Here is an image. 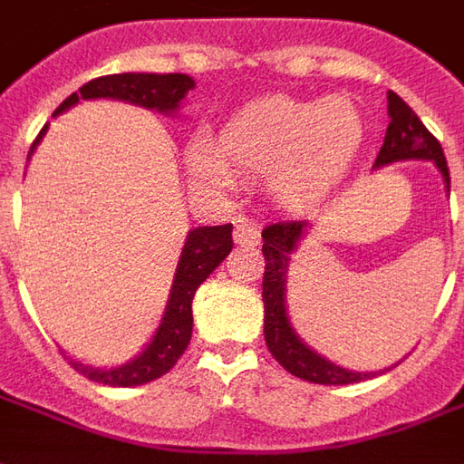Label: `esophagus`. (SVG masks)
<instances>
[{"instance_id":"esophagus-1","label":"esophagus","mask_w":464,"mask_h":464,"mask_svg":"<svg viewBox=\"0 0 464 464\" xmlns=\"http://www.w3.org/2000/svg\"><path fill=\"white\" fill-rule=\"evenodd\" d=\"M233 241L238 243V246H256V243L261 241V231L253 223L238 221L236 228H233Z\"/></svg>"}]
</instances>
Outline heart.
<instances>
[{"label": "heart", "instance_id": "b5f03b06", "mask_svg": "<svg viewBox=\"0 0 464 464\" xmlns=\"http://www.w3.org/2000/svg\"><path fill=\"white\" fill-rule=\"evenodd\" d=\"M365 133L360 109L345 96L325 102L263 99L226 123L218 146L193 141L186 166L193 181L228 186L233 169L266 173L281 203L301 206L328 191L355 159Z\"/></svg>", "mask_w": 464, "mask_h": 464}]
</instances>
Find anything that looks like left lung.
I'll use <instances>...</instances> for the list:
<instances>
[{
    "instance_id": "obj_1",
    "label": "left lung",
    "mask_w": 464,
    "mask_h": 464,
    "mask_svg": "<svg viewBox=\"0 0 464 464\" xmlns=\"http://www.w3.org/2000/svg\"><path fill=\"white\" fill-rule=\"evenodd\" d=\"M388 131L385 141L380 146L375 169L408 159H422L432 161L442 173L445 188L450 191V171L442 146L425 129L418 114L410 109L395 92H388ZM308 221H278L263 228V258H266V273H263V335L271 355L291 375L318 385H350L360 380L372 378L375 372H355V370L341 368L331 360L318 355L301 341V335L293 331L291 318L285 311V283H288V263L298 248L301 238L308 233ZM390 370V368H388Z\"/></svg>"
}]
</instances>
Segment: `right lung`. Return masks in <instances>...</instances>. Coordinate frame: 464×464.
<instances>
[{
	"instance_id": "obj_1",
	"label": "right lung",
	"mask_w": 464,
	"mask_h": 464,
	"mask_svg": "<svg viewBox=\"0 0 464 464\" xmlns=\"http://www.w3.org/2000/svg\"><path fill=\"white\" fill-rule=\"evenodd\" d=\"M196 82L188 74H109L92 79L84 84L76 94L62 102L56 109V114H62L66 109H72L79 102L86 99H119V102H129V104L146 106V109H156L159 114H176L181 106L183 96L191 92ZM49 126H44L39 136L32 143L34 153L36 143L42 141ZM233 226H198L186 236L183 243L181 258L176 266V276H173L171 295L163 311L161 325L153 333L151 343L119 368H92L79 360H72V368L79 370L94 382L102 385H111V388H133V385H143L151 380L161 378L169 370L179 362L183 350L188 348L193 331V295L198 291L208 276H211L221 261L231 253L233 248Z\"/></svg>"
}]
</instances>
